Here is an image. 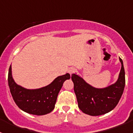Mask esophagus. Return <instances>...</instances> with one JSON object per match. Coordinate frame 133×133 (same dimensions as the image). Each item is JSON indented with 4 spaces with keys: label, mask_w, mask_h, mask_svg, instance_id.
Segmentation results:
<instances>
[{
    "label": "esophagus",
    "mask_w": 133,
    "mask_h": 133,
    "mask_svg": "<svg viewBox=\"0 0 133 133\" xmlns=\"http://www.w3.org/2000/svg\"><path fill=\"white\" fill-rule=\"evenodd\" d=\"M75 72V69L74 67H70L68 69V72H69L70 75H72L74 72Z\"/></svg>",
    "instance_id": "34e87169"
}]
</instances>
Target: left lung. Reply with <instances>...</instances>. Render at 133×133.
I'll use <instances>...</instances> for the list:
<instances>
[{
  "label": "left lung",
  "instance_id": "8db88e82",
  "mask_svg": "<svg viewBox=\"0 0 133 133\" xmlns=\"http://www.w3.org/2000/svg\"><path fill=\"white\" fill-rule=\"evenodd\" d=\"M117 82L103 89L95 88L86 83L83 78L72 74L74 90L77 97L78 108L84 113L90 116H98L110 112L117 105L124 91L125 72L123 62Z\"/></svg>",
  "mask_w": 133,
  "mask_h": 133
}]
</instances>
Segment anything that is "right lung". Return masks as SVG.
Wrapping results in <instances>:
<instances>
[{"label": "right lung", "instance_id": "obj_1", "mask_svg": "<svg viewBox=\"0 0 133 133\" xmlns=\"http://www.w3.org/2000/svg\"><path fill=\"white\" fill-rule=\"evenodd\" d=\"M69 73L56 77L49 85L37 89H27L16 84L12 76L10 66L8 83L10 93L16 105L27 113L44 115L55 109L58 92L66 80L69 79Z\"/></svg>", "mask_w": 133, "mask_h": 133}]
</instances>
